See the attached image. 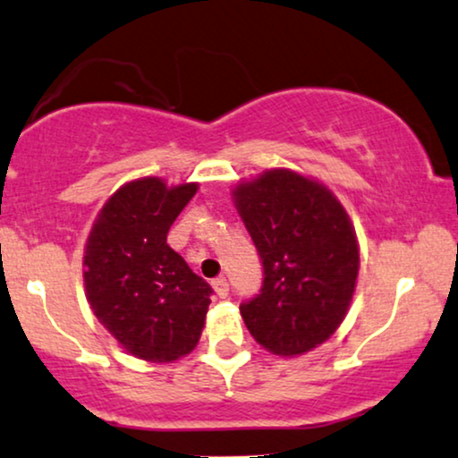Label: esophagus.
I'll return each instance as SVG.
<instances>
[{"label": "esophagus", "mask_w": 458, "mask_h": 458, "mask_svg": "<svg viewBox=\"0 0 458 458\" xmlns=\"http://www.w3.org/2000/svg\"><path fill=\"white\" fill-rule=\"evenodd\" d=\"M213 289H216V293L219 298L228 296L230 287H228V281H225V276H217V279L213 281Z\"/></svg>", "instance_id": "obj_1"}]
</instances>
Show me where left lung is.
Wrapping results in <instances>:
<instances>
[{
  "instance_id": "obj_1",
  "label": "left lung",
  "mask_w": 458,
  "mask_h": 458,
  "mask_svg": "<svg viewBox=\"0 0 458 458\" xmlns=\"http://www.w3.org/2000/svg\"><path fill=\"white\" fill-rule=\"evenodd\" d=\"M264 266L256 298L241 304L258 344L283 357L326 343L349 310L359 245L332 190L289 169L264 171L233 190Z\"/></svg>"
}]
</instances>
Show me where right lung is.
Here are the masks:
<instances>
[{
  "instance_id": "1",
  "label": "right lung",
  "mask_w": 458,
  "mask_h": 458,
  "mask_svg": "<svg viewBox=\"0 0 458 458\" xmlns=\"http://www.w3.org/2000/svg\"><path fill=\"white\" fill-rule=\"evenodd\" d=\"M199 183L160 177L124 183L97 216L84 247V287L101 326L131 355L171 363L199 344L213 289L166 245Z\"/></svg>"
}]
</instances>
